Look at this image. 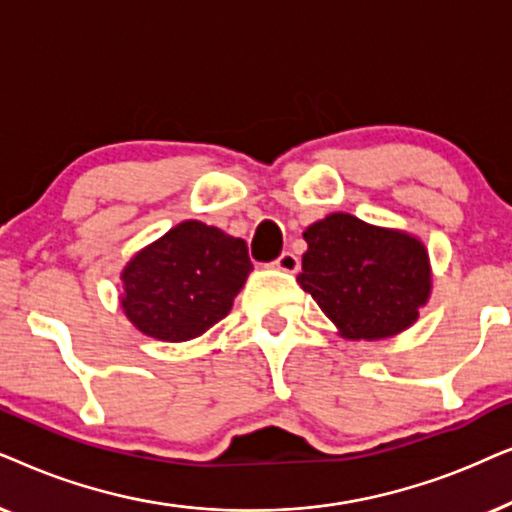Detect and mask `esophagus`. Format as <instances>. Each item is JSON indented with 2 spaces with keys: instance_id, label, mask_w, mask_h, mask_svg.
I'll use <instances>...</instances> for the list:
<instances>
[{
  "instance_id": "34e87169",
  "label": "esophagus",
  "mask_w": 512,
  "mask_h": 512,
  "mask_svg": "<svg viewBox=\"0 0 512 512\" xmlns=\"http://www.w3.org/2000/svg\"><path fill=\"white\" fill-rule=\"evenodd\" d=\"M274 267L285 271V274H295V271L299 269V257L295 255V252L288 250V252H283L281 257H278V260L274 262Z\"/></svg>"
}]
</instances>
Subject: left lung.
I'll list each match as a JSON object with an SVG mask.
<instances>
[{
	"instance_id": "1",
	"label": "left lung",
	"mask_w": 512,
	"mask_h": 512,
	"mask_svg": "<svg viewBox=\"0 0 512 512\" xmlns=\"http://www.w3.org/2000/svg\"><path fill=\"white\" fill-rule=\"evenodd\" d=\"M297 283L346 339H386L419 318L431 297V264L417 236L332 213L304 231Z\"/></svg>"
}]
</instances>
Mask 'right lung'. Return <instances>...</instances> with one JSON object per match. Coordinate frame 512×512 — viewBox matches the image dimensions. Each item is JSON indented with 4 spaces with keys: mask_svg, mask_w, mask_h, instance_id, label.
<instances>
[{
    "mask_svg": "<svg viewBox=\"0 0 512 512\" xmlns=\"http://www.w3.org/2000/svg\"><path fill=\"white\" fill-rule=\"evenodd\" d=\"M250 271L243 238L180 222L121 271V309L147 337L187 342L227 316Z\"/></svg>",
    "mask_w": 512,
    "mask_h": 512,
    "instance_id": "add662e5",
    "label": "right lung"
}]
</instances>
